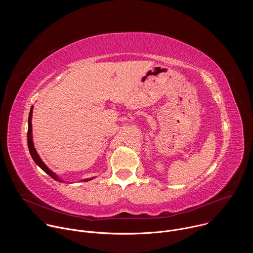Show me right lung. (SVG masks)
<instances>
[{"label":"right lung","mask_w":253,"mask_h":253,"mask_svg":"<svg viewBox=\"0 0 253 253\" xmlns=\"http://www.w3.org/2000/svg\"><path fill=\"white\" fill-rule=\"evenodd\" d=\"M32 114H33V106L30 110V114H29V120H28V147H29V151L30 154L33 158V160L35 161V163L37 164L43 171H45L48 175H50L54 180H57L59 182H64L62 179H60V177H58V175H56L52 170H50L48 168V166L42 161V159L40 158L39 154L36 151L35 147H34V143H33V138H32ZM93 178H89V179H84L82 181H89V180H92Z\"/></svg>","instance_id":"1"}]
</instances>
